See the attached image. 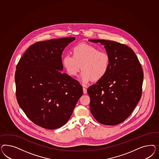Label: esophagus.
<instances>
[{
	"instance_id": "obj_1",
	"label": "esophagus",
	"mask_w": 159,
	"mask_h": 159,
	"mask_svg": "<svg viewBox=\"0 0 159 159\" xmlns=\"http://www.w3.org/2000/svg\"><path fill=\"white\" fill-rule=\"evenodd\" d=\"M83 93L84 94H87V89L86 88V86H84V85H83Z\"/></svg>"
}]
</instances>
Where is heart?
<instances>
[{"instance_id":"obj_1","label":"heart","mask_w":159,"mask_h":159,"mask_svg":"<svg viewBox=\"0 0 159 159\" xmlns=\"http://www.w3.org/2000/svg\"><path fill=\"white\" fill-rule=\"evenodd\" d=\"M72 52L73 56L67 54L62 58L63 66L69 75L76 76L82 66L80 79L86 83L92 79L101 80L108 72L110 59L105 52L91 45L82 43L75 45Z\"/></svg>"}]
</instances>
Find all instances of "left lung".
Returning <instances> with one entry per match:
<instances>
[{
  "label": "left lung",
  "instance_id": "8db88e82",
  "mask_svg": "<svg viewBox=\"0 0 159 159\" xmlns=\"http://www.w3.org/2000/svg\"><path fill=\"white\" fill-rule=\"evenodd\" d=\"M89 41L104 45L110 59L106 76L87 89L90 111L102 124H120L130 116L142 96V66L134 51L125 44L105 39Z\"/></svg>",
  "mask_w": 159,
  "mask_h": 159
}]
</instances>
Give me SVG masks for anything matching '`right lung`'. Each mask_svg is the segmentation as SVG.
<instances>
[{"instance_id": "add662e5", "label": "right lung", "mask_w": 159, "mask_h": 159, "mask_svg": "<svg viewBox=\"0 0 159 159\" xmlns=\"http://www.w3.org/2000/svg\"><path fill=\"white\" fill-rule=\"evenodd\" d=\"M74 37L52 39L31 45L16 66L19 105L35 125L57 129L69 120L83 94L82 85L63 70L62 54Z\"/></svg>"}]
</instances>
